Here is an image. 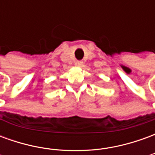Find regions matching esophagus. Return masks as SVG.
Instances as JSON below:
<instances>
[{
	"mask_svg": "<svg viewBox=\"0 0 155 155\" xmlns=\"http://www.w3.org/2000/svg\"><path fill=\"white\" fill-rule=\"evenodd\" d=\"M82 64H83V62H82V61H75L74 65H75V66H77V67H81V65H82Z\"/></svg>",
	"mask_w": 155,
	"mask_h": 155,
	"instance_id": "1",
	"label": "esophagus"
}]
</instances>
